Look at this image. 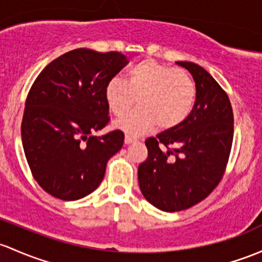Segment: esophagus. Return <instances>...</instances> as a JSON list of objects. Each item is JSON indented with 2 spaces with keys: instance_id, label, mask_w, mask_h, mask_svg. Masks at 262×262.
Listing matches in <instances>:
<instances>
[{
  "instance_id": "1",
  "label": "esophagus",
  "mask_w": 262,
  "mask_h": 262,
  "mask_svg": "<svg viewBox=\"0 0 262 262\" xmlns=\"http://www.w3.org/2000/svg\"><path fill=\"white\" fill-rule=\"evenodd\" d=\"M124 142H125V144H130V143L137 142V138H134V137H130V136H125Z\"/></svg>"
}]
</instances>
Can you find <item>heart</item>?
<instances>
[{"mask_svg": "<svg viewBox=\"0 0 262 262\" xmlns=\"http://www.w3.org/2000/svg\"><path fill=\"white\" fill-rule=\"evenodd\" d=\"M104 98L117 117L125 115L138 99L139 109L118 120L115 125L126 133L140 136L156 125L158 130H169L183 123L193 110L197 85L184 69L144 59L129 69L125 81L110 79Z\"/></svg>", "mask_w": 262, "mask_h": 262, "instance_id": "b5f03b06", "label": "heart"}]
</instances>
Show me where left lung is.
<instances>
[{
	"instance_id": "1",
	"label": "left lung",
	"mask_w": 262,
	"mask_h": 262,
	"mask_svg": "<svg viewBox=\"0 0 262 262\" xmlns=\"http://www.w3.org/2000/svg\"><path fill=\"white\" fill-rule=\"evenodd\" d=\"M177 64L196 81L193 110L178 126L145 139L148 157L138 168L143 196L166 212L191 208L219 186L233 140V112L227 93L202 66Z\"/></svg>"
}]
</instances>
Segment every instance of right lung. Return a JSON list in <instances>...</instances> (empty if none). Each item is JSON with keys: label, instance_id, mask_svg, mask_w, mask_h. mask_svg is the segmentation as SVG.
Masks as SVG:
<instances>
[{"label": "right lung", "instance_id": "add662e5", "mask_svg": "<svg viewBox=\"0 0 262 262\" xmlns=\"http://www.w3.org/2000/svg\"><path fill=\"white\" fill-rule=\"evenodd\" d=\"M128 62L122 52L75 49L51 61L32 84L22 145L32 177L51 196L75 201L94 192L109 158L122 149L119 129L94 133L110 122L106 82Z\"/></svg>", "mask_w": 262, "mask_h": 262}]
</instances>
